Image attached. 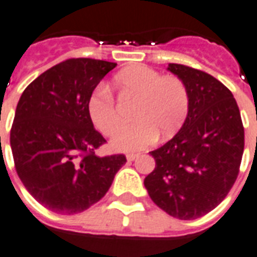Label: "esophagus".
<instances>
[{"label": "esophagus", "instance_id": "esophagus-1", "mask_svg": "<svg viewBox=\"0 0 257 257\" xmlns=\"http://www.w3.org/2000/svg\"><path fill=\"white\" fill-rule=\"evenodd\" d=\"M136 158H139V155H137V154H128V155H126V160H128V162H133V160L136 159Z\"/></svg>", "mask_w": 257, "mask_h": 257}]
</instances>
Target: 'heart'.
Instances as JSON below:
<instances>
[{
	"label": "heart",
	"instance_id": "b5f03b06",
	"mask_svg": "<svg viewBox=\"0 0 257 257\" xmlns=\"http://www.w3.org/2000/svg\"><path fill=\"white\" fill-rule=\"evenodd\" d=\"M120 98H135L132 118L136 120L115 135L111 146L117 151L144 150L162 139L174 136L189 113L187 86L175 75H160L147 66H131L113 78ZM89 115L94 126L105 136H113L121 118L110 90L99 86L89 99Z\"/></svg>",
	"mask_w": 257,
	"mask_h": 257
}]
</instances>
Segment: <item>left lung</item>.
<instances>
[{"label":"left lung","mask_w":257,"mask_h":257,"mask_svg":"<svg viewBox=\"0 0 257 257\" xmlns=\"http://www.w3.org/2000/svg\"><path fill=\"white\" fill-rule=\"evenodd\" d=\"M167 70L187 86L189 113L179 132L150 152L156 166L144 186L162 210L195 220L218 206L237 179L244 126L233 94L214 76L176 63Z\"/></svg>","instance_id":"obj_1"}]
</instances>
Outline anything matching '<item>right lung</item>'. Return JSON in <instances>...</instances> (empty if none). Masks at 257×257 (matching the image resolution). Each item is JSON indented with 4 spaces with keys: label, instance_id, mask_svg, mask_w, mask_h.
I'll list each match as a JSON object with an SVG mask.
<instances>
[{
    "label": "right lung",
    "instance_id": "1",
    "mask_svg": "<svg viewBox=\"0 0 257 257\" xmlns=\"http://www.w3.org/2000/svg\"><path fill=\"white\" fill-rule=\"evenodd\" d=\"M117 64L67 59L21 94L11 129L17 175L37 202L59 214H75L97 203L125 163L124 155L99 158L106 143L94 129L89 99Z\"/></svg>",
    "mask_w": 257,
    "mask_h": 257
}]
</instances>
